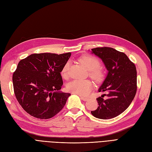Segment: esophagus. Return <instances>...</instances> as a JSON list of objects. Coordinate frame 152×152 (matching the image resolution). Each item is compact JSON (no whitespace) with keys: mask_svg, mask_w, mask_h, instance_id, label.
<instances>
[{"mask_svg":"<svg viewBox=\"0 0 152 152\" xmlns=\"http://www.w3.org/2000/svg\"><path fill=\"white\" fill-rule=\"evenodd\" d=\"M80 99H81L82 100H83V101H87L88 100V98L83 97V96H80Z\"/></svg>","mask_w":152,"mask_h":152,"instance_id":"34e87169","label":"esophagus"}]
</instances>
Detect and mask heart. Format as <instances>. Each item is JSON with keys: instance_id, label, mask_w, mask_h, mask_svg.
<instances>
[{"instance_id": "1", "label": "heart", "mask_w": 152, "mask_h": 152, "mask_svg": "<svg viewBox=\"0 0 152 152\" xmlns=\"http://www.w3.org/2000/svg\"><path fill=\"white\" fill-rule=\"evenodd\" d=\"M79 61L85 66L89 71L90 76L95 81H100L104 76L103 70L100 67V61L99 58L90 55H85L79 58ZM70 64L67 62L64 65L61 71V75L63 77H66L69 73ZM92 83L89 80H74L67 85V89L73 94L79 95L86 96L90 94L92 90Z\"/></svg>"}]
</instances>
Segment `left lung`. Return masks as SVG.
I'll list each match as a JSON object with an SVG mask.
<instances>
[{
    "label": "left lung",
    "mask_w": 152,
    "mask_h": 152,
    "mask_svg": "<svg viewBox=\"0 0 152 152\" xmlns=\"http://www.w3.org/2000/svg\"><path fill=\"white\" fill-rule=\"evenodd\" d=\"M92 53L100 57L108 70L99 91L105 92L97 98L99 107L91 111L96 118L109 119L119 115L129 106L137 90L136 66L124 53L111 47L92 48ZM104 96L106 99H104Z\"/></svg>",
    "instance_id": "1"
}]
</instances>
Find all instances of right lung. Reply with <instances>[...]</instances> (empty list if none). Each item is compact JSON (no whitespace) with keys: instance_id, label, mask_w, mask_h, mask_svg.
<instances>
[{"instance_id":"add662e5","label":"right lung","mask_w":152,"mask_h":152,"mask_svg":"<svg viewBox=\"0 0 152 152\" xmlns=\"http://www.w3.org/2000/svg\"><path fill=\"white\" fill-rule=\"evenodd\" d=\"M71 56L33 53L19 61L12 76L14 91L28 114L47 119L63 109L71 94L58 91L63 85L61 71Z\"/></svg>"}]
</instances>
